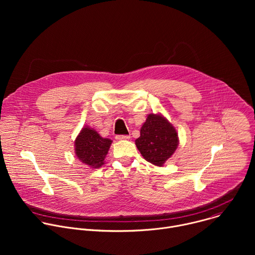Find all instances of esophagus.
<instances>
[{"label": "esophagus", "instance_id": "esophagus-1", "mask_svg": "<svg viewBox=\"0 0 255 255\" xmlns=\"http://www.w3.org/2000/svg\"><path fill=\"white\" fill-rule=\"evenodd\" d=\"M115 138L117 140H128V139H130V136L129 135H117Z\"/></svg>", "mask_w": 255, "mask_h": 255}]
</instances>
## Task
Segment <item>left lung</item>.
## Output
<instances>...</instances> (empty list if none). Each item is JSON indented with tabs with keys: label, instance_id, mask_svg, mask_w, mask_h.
<instances>
[{
	"label": "left lung",
	"instance_id": "obj_1",
	"mask_svg": "<svg viewBox=\"0 0 255 255\" xmlns=\"http://www.w3.org/2000/svg\"><path fill=\"white\" fill-rule=\"evenodd\" d=\"M135 144L144 159L162 166L176 150L178 136L175 128L162 115L149 114Z\"/></svg>",
	"mask_w": 255,
	"mask_h": 255
}]
</instances>
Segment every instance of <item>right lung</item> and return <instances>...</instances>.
<instances>
[{"instance_id":"1","label":"right lung","mask_w":255,"mask_h":255,"mask_svg":"<svg viewBox=\"0 0 255 255\" xmlns=\"http://www.w3.org/2000/svg\"><path fill=\"white\" fill-rule=\"evenodd\" d=\"M112 140L103 138L88 126L84 127L75 141V151L79 160L91 168H99L104 164Z\"/></svg>"}]
</instances>
